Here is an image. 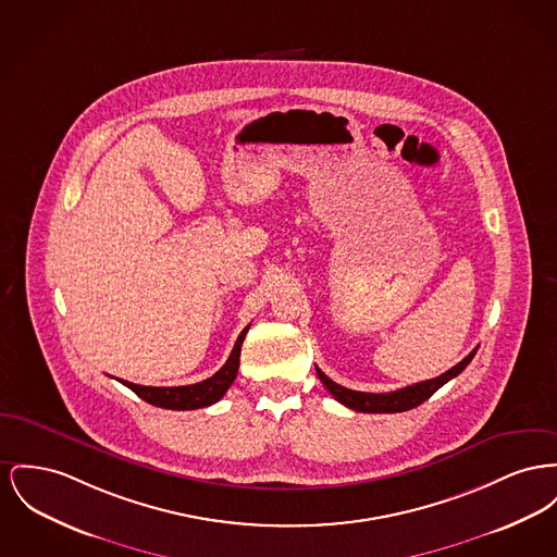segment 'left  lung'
I'll use <instances>...</instances> for the list:
<instances>
[{"instance_id": "obj_1", "label": "left lung", "mask_w": 557, "mask_h": 557, "mask_svg": "<svg viewBox=\"0 0 557 557\" xmlns=\"http://www.w3.org/2000/svg\"><path fill=\"white\" fill-rule=\"evenodd\" d=\"M475 351L478 349H473L465 360L458 361L455 368H450L448 372H444V374H440L435 379H429V381H423V383H417V385H410V387H404V389H397V392L392 393L354 392V389L341 387L338 383L327 379L320 368H315V370H318V376L324 383V387L330 392V395L336 401H341L343 406H347V408H351L356 412H406L410 408L421 406L442 385H446L450 379L458 376L469 366V361L473 360Z\"/></svg>"}]
</instances>
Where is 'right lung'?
<instances>
[{"mask_svg": "<svg viewBox=\"0 0 557 557\" xmlns=\"http://www.w3.org/2000/svg\"><path fill=\"white\" fill-rule=\"evenodd\" d=\"M248 327L242 330V334L235 341V347L231 351L230 360L225 361V366L212 374L210 379L196 383V385H183V387H145V385H134L128 381H120L124 383L128 389L136 393L140 399H145L151 406L158 408H168V410H196V408H206L210 404H216L227 389L231 383L237 376V368H239V351H242V343L246 338Z\"/></svg>", "mask_w": 557, "mask_h": 557, "instance_id": "add662e5", "label": "right lung"}]
</instances>
